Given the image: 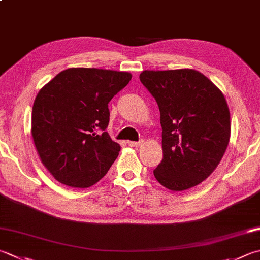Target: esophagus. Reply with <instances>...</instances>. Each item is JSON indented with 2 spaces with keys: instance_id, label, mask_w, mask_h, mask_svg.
<instances>
[{
  "instance_id": "obj_1",
  "label": "esophagus",
  "mask_w": 260,
  "mask_h": 260,
  "mask_svg": "<svg viewBox=\"0 0 260 260\" xmlns=\"http://www.w3.org/2000/svg\"><path fill=\"white\" fill-rule=\"evenodd\" d=\"M127 143H128V145L132 146V147H137V146H140L142 143H143V141H139V142L128 141V142H127Z\"/></svg>"
}]
</instances>
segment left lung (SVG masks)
<instances>
[{"label":"left lung","mask_w":260,"mask_h":260,"mask_svg":"<svg viewBox=\"0 0 260 260\" xmlns=\"http://www.w3.org/2000/svg\"><path fill=\"white\" fill-rule=\"evenodd\" d=\"M140 80L160 110L164 159L154 177L170 190L201 184L220 164L230 140L224 95L195 70L143 71Z\"/></svg>","instance_id":"8db88e82"}]
</instances>
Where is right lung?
Returning a JSON list of instances; mask_svg holds the SVG:
<instances>
[{
	"instance_id": "obj_1",
	"label": "right lung",
	"mask_w": 260,
	"mask_h": 260,
	"mask_svg": "<svg viewBox=\"0 0 260 260\" xmlns=\"http://www.w3.org/2000/svg\"><path fill=\"white\" fill-rule=\"evenodd\" d=\"M132 75L99 69H68L36 96L31 134L40 160L60 184L86 188L103 178L120 146L110 139L109 101Z\"/></svg>"
}]
</instances>
